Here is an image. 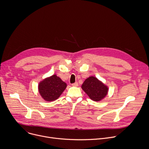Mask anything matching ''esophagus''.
<instances>
[{"label": "esophagus", "instance_id": "esophagus-1", "mask_svg": "<svg viewBox=\"0 0 149 149\" xmlns=\"http://www.w3.org/2000/svg\"><path fill=\"white\" fill-rule=\"evenodd\" d=\"M72 86H75V87H77V86H78V83L77 82H74V83H73V84H72Z\"/></svg>", "mask_w": 149, "mask_h": 149}]
</instances>
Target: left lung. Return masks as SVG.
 I'll return each mask as SVG.
<instances>
[{
    "mask_svg": "<svg viewBox=\"0 0 149 149\" xmlns=\"http://www.w3.org/2000/svg\"><path fill=\"white\" fill-rule=\"evenodd\" d=\"M82 88L91 100L95 101L102 100L108 92V88L94 77L86 79L82 85Z\"/></svg>",
    "mask_w": 149,
    "mask_h": 149,
    "instance_id": "obj_1",
    "label": "left lung"
}]
</instances>
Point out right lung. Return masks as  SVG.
<instances>
[{
    "instance_id": "add662e5",
    "label": "right lung",
    "mask_w": 149,
    "mask_h": 149,
    "mask_svg": "<svg viewBox=\"0 0 149 149\" xmlns=\"http://www.w3.org/2000/svg\"><path fill=\"white\" fill-rule=\"evenodd\" d=\"M66 87V83L54 75L40 82L38 88L42 98L46 101H52L61 95Z\"/></svg>"
}]
</instances>
